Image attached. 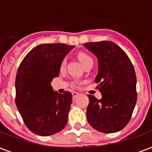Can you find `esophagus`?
Wrapping results in <instances>:
<instances>
[{
	"label": "esophagus",
	"mask_w": 152,
	"mask_h": 152,
	"mask_svg": "<svg viewBox=\"0 0 152 152\" xmlns=\"http://www.w3.org/2000/svg\"><path fill=\"white\" fill-rule=\"evenodd\" d=\"M80 95V94L79 93H77V92H75V91H73L72 92V98L73 99H75L76 98H77L78 96Z\"/></svg>",
	"instance_id": "obj_1"
}]
</instances>
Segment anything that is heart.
Listing matches in <instances>:
<instances>
[{"label":"heart","mask_w":152,"mask_h":152,"mask_svg":"<svg viewBox=\"0 0 152 152\" xmlns=\"http://www.w3.org/2000/svg\"><path fill=\"white\" fill-rule=\"evenodd\" d=\"M77 56H78V58L80 61V63H82V65L85 67L89 64H94V58L87 53L80 52ZM65 66H66V60L63 59L60 64V68H61V70H63L65 68Z\"/></svg>","instance_id":"heart-1"}]
</instances>
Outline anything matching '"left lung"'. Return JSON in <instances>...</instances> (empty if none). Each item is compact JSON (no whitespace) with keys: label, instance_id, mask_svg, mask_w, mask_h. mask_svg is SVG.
<instances>
[{"label":"left lung","instance_id":"obj_1","mask_svg":"<svg viewBox=\"0 0 152 152\" xmlns=\"http://www.w3.org/2000/svg\"><path fill=\"white\" fill-rule=\"evenodd\" d=\"M98 58L95 82L102 94L99 100L89 94L86 116L94 129L112 134L129 122L137 102L136 74L129 58L117 45L102 40L84 44Z\"/></svg>","mask_w":152,"mask_h":152}]
</instances>
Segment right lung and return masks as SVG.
<instances>
[{"label":"right lung","instance_id":"obj_1","mask_svg":"<svg viewBox=\"0 0 152 152\" xmlns=\"http://www.w3.org/2000/svg\"><path fill=\"white\" fill-rule=\"evenodd\" d=\"M74 45L41 44L24 57L15 79V103L24 124L40 136H50L67 123L72 95L53 92L51 81L58 76L60 64Z\"/></svg>","mask_w":152,"mask_h":152}]
</instances>
